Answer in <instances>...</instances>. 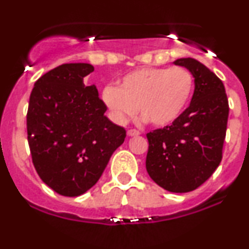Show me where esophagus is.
Here are the masks:
<instances>
[{"label":"esophagus","mask_w":249,"mask_h":249,"mask_svg":"<svg viewBox=\"0 0 249 249\" xmlns=\"http://www.w3.org/2000/svg\"><path fill=\"white\" fill-rule=\"evenodd\" d=\"M139 134H141V132H139L138 130H134V128L127 131V136L128 137H136V136H139Z\"/></svg>","instance_id":"1"}]
</instances>
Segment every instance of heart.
Returning a JSON list of instances; mask_svg holds the SVG:
<instances>
[{
  "mask_svg": "<svg viewBox=\"0 0 249 249\" xmlns=\"http://www.w3.org/2000/svg\"><path fill=\"white\" fill-rule=\"evenodd\" d=\"M194 79L185 68H144L125 75L118 88H104L102 99L116 123L124 124L141 111L154 126L173 124L186 110Z\"/></svg>",
  "mask_w": 249,
  "mask_h": 249,
  "instance_id": "heart-1",
  "label": "heart"
}]
</instances>
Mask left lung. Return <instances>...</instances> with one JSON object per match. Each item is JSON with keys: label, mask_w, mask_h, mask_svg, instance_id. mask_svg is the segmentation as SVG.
Returning a JSON list of instances; mask_svg holds the SVG:
<instances>
[{"label": "left lung", "mask_w": 249, "mask_h": 249, "mask_svg": "<svg viewBox=\"0 0 249 249\" xmlns=\"http://www.w3.org/2000/svg\"><path fill=\"white\" fill-rule=\"evenodd\" d=\"M194 78L191 104L173 124L147 133L146 170L156 184L173 193L198 188L222 158L228 101L222 82L202 63L179 58Z\"/></svg>", "instance_id": "8db88e82"}]
</instances>
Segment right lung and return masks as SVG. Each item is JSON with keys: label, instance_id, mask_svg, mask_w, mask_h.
Segmentation results:
<instances>
[{"label": "right lung", "instance_id": "add662e5", "mask_svg": "<svg viewBox=\"0 0 249 249\" xmlns=\"http://www.w3.org/2000/svg\"><path fill=\"white\" fill-rule=\"evenodd\" d=\"M95 68L68 63L34 85L27 115L28 142L39 178L55 192L78 196L104 172L126 131L104 115L96 85L84 77Z\"/></svg>", "mask_w": 249, "mask_h": 249}]
</instances>
